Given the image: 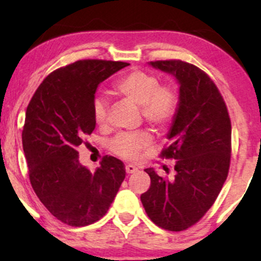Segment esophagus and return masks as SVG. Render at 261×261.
<instances>
[{"label": "esophagus", "mask_w": 261, "mask_h": 261, "mask_svg": "<svg viewBox=\"0 0 261 261\" xmlns=\"http://www.w3.org/2000/svg\"><path fill=\"white\" fill-rule=\"evenodd\" d=\"M125 170H126L127 174H131V173H135L137 170V168L135 166H133V164H127L126 167H125Z\"/></svg>", "instance_id": "1"}]
</instances>
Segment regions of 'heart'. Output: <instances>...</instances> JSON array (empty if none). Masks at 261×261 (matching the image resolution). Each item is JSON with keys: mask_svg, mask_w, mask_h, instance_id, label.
Returning <instances> with one entry per match:
<instances>
[{"mask_svg": "<svg viewBox=\"0 0 261 261\" xmlns=\"http://www.w3.org/2000/svg\"><path fill=\"white\" fill-rule=\"evenodd\" d=\"M114 89L135 106L141 107V114L148 124L164 127L173 120L178 109V95L174 88L161 85L154 74L141 70L131 71L119 79ZM94 120L104 126L108 119V101L103 97H95L93 101ZM152 136L147 131L133 134H119L110 141L109 148L114 154L133 161L140 155L143 148L151 145Z\"/></svg>", "mask_w": 261, "mask_h": 261, "instance_id": "heart-1", "label": "heart"}]
</instances>
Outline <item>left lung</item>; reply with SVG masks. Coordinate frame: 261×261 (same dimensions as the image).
Returning a JSON list of instances; mask_svg holds the SVG:
<instances>
[{
    "instance_id": "8db88e82",
    "label": "left lung",
    "mask_w": 261,
    "mask_h": 261,
    "mask_svg": "<svg viewBox=\"0 0 261 261\" xmlns=\"http://www.w3.org/2000/svg\"><path fill=\"white\" fill-rule=\"evenodd\" d=\"M149 65L179 83L178 109L167 135L170 145L161 153L175 160V175L166 179L146 169L151 187L141 202L152 222L179 232L199 222L217 199L228 175L232 126L222 95L202 70L180 60Z\"/></svg>"
}]
</instances>
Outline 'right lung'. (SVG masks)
Segmentation results:
<instances>
[{"label": "right lung", "instance_id": "add662e5", "mask_svg": "<svg viewBox=\"0 0 261 261\" xmlns=\"http://www.w3.org/2000/svg\"><path fill=\"white\" fill-rule=\"evenodd\" d=\"M128 65L80 60L58 68L27 108L22 141L31 184L50 214L68 226L100 220L125 179L120 160L104 155L91 172L80 163L77 148L95 128L93 101L99 83Z\"/></svg>", "mask_w": 261, "mask_h": 261}]
</instances>
